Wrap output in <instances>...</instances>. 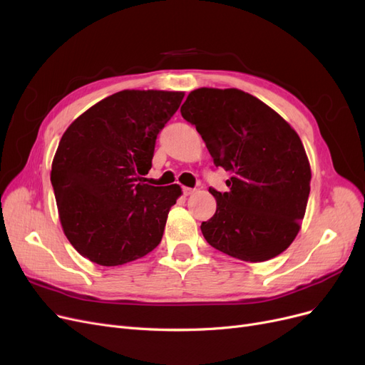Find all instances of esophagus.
<instances>
[{
  "mask_svg": "<svg viewBox=\"0 0 365 365\" xmlns=\"http://www.w3.org/2000/svg\"><path fill=\"white\" fill-rule=\"evenodd\" d=\"M194 192H195V189H192V187H186V186L183 187V195H186V197L192 195Z\"/></svg>",
  "mask_w": 365,
  "mask_h": 365,
  "instance_id": "1",
  "label": "esophagus"
}]
</instances>
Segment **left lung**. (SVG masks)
Here are the masks:
<instances>
[{
	"label": "left lung",
	"mask_w": 365,
	"mask_h": 365,
	"mask_svg": "<svg viewBox=\"0 0 365 365\" xmlns=\"http://www.w3.org/2000/svg\"><path fill=\"white\" fill-rule=\"evenodd\" d=\"M195 125L216 167L231 174L228 192L209 187L216 213L204 239L227 255L262 262L287 250L301 228L312 170L292 126L240 89L200 88L180 107Z\"/></svg>",
	"instance_id": "left-lung-1"
}]
</instances>
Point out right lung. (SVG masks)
<instances>
[{"label": "right lung", "instance_id": "add662e5", "mask_svg": "<svg viewBox=\"0 0 365 365\" xmlns=\"http://www.w3.org/2000/svg\"><path fill=\"white\" fill-rule=\"evenodd\" d=\"M185 92L126 89L78 116L62 135L51 182L62 230L89 261L115 267L161 243L179 185L152 186L155 141Z\"/></svg>", "mask_w": 365, "mask_h": 365}]
</instances>
